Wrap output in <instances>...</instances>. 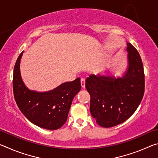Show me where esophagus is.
Segmentation results:
<instances>
[{"label": "esophagus", "mask_w": 158, "mask_h": 158, "mask_svg": "<svg viewBox=\"0 0 158 158\" xmlns=\"http://www.w3.org/2000/svg\"><path fill=\"white\" fill-rule=\"evenodd\" d=\"M85 80L84 78L81 79V85L82 89H84L85 88Z\"/></svg>", "instance_id": "esophagus-1"}]
</instances>
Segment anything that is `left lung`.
<instances>
[{
    "mask_svg": "<svg viewBox=\"0 0 158 158\" xmlns=\"http://www.w3.org/2000/svg\"><path fill=\"white\" fill-rule=\"evenodd\" d=\"M127 46V67L121 76L104 72L85 80V89L90 95V114L101 127L123 123L142 100L145 85L141 58L130 42Z\"/></svg>",
    "mask_w": 158,
    "mask_h": 158,
    "instance_id": "8db88e82",
    "label": "left lung"
}]
</instances>
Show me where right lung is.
<instances>
[{
    "label": "right lung",
    "instance_id": "1",
    "mask_svg": "<svg viewBox=\"0 0 158 158\" xmlns=\"http://www.w3.org/2000/svg\"><path fill=\"white\" fill-rule=\"evenodd\" d=\"M23 53L17 58L13 74V91L18 107L28 121L37 126L49 130L59 129L68 119L73 98L81 89L80 79L63 83L48 91L30 90L21 75Z\"/></svg>",
    "mask_w": 158,
    "mask_h": 158
}]
</instances>
